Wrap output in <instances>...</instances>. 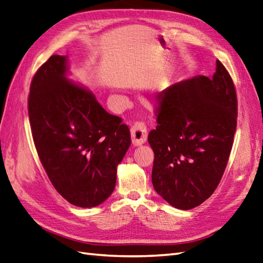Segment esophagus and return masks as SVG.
I'll return each instance as SVG.
<instances>
[{
    "instance_id": "1",
    "label": "esophagus",
    "mask_w": 263,
    "mask_h": 263,
    "mask_svg": "<svg viewBox=\"0 0 263 263\" xmlns=\"http://www.w3.org/2000/svg\"><path fill=\"white\" fill-rule=\"evenodd\" d=\"M131 137H132V143L134 145H141L145 142L147 138V131H146V125L142 122V121H138V122H136L132 125Z\"/></svg>"
}]
</instances>
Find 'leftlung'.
<instances>
[{
    "mask_svg": "<svg viewBox=\"0 0 263 263\" xmlns=\"http://www.w3.org/2000/svg\"><path fill=\"white\" fill-rule=\"evenodd\" d=\"M156 100L157 127L147 137L153 187L172 206L190 210L212 196L230 157L238 118L233 80L218 60L212 79L182 81Z\"/></svg>",
    "mask_w": 263,
    "mask_h": 263,
    "instance_id": "obj_1",
    "label": "left lung"
}]
</instances>
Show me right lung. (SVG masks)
I'll use <instances>...</instances> for the list:
<instances>
[{"label": "right lung", "instance_id": "right-lung-1", "mask_svg": "<svg viewBox=\"0 0 263 263\" xmlns=\"http://www.w3.org/2000/svg\"><path fill=\"white\" fill-rule=\"evenodd\" d=\"M66 60L52 55L35 72L28 98L33 141L55 190L71 204L97 206L111 196L117 166L131 144L122 119L64 77Z\"/></svg>", "mask_w": 263, "mask_h": 263}]
</instances>
